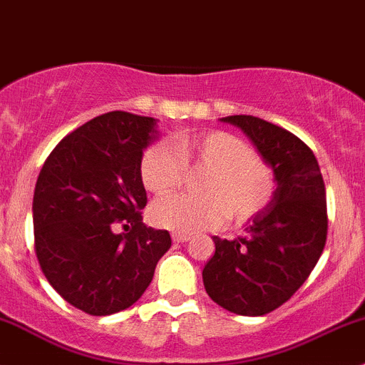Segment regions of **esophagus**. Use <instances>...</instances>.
Instances as JSON below:
<instances>
[{
	"label": "esophagus",
	"instance_id": "obj_1",
	"mask_svg": "<svg viewBox=\"0 0 365 365\" xmlns=\"http://www.w3.org/2000/svg\"><path fill=\"white\" fill-rule=\"evenodd\" d=\"M171 237H173V242H176V244H183V242L190 240L189 235H185V233H173Z\"/></svg>",
	"mask_w": 365,
	"mask_h": 365
}]
</instances>
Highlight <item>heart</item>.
Instances as JSON below:
<instances>
[{
  "label": "heart",
  "mask_w": 365,
  "mask_h": 365,
  "mask_svg": "<svg viewBox=\"0 0 365 365\" xmlns=\"http://www.w3.org/2000/svg\"><path fill=\"white\" fill-rule=\"evenodd\" d=\"M187 169H208L200 182L203 196L178 194L150 208L153 222L175 233L215 227L224 217L235 224L249 222L272 203L277 189L274 169L230 132L185 134L176 139V152L165 143H155L139 162L143 185L155 196L178 189Z\"/></svg>",
  "instance_id": "b5f03b06"
}]
</instances>
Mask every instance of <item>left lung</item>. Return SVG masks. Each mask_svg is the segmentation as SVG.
<instances>
[{
    "mask_svg": "<svg viewBox=\"0 0 365 365\" xmlns=\"http://www.w3.org/2000/svg\"><path fill=\"white\" fill-rule=\"evenodd\" d=\"M222 121L240 127L274 168L272 203L249 222L244 237L220 240L203 268L208 297L242 316L281 307L311 275L327 242L325 183L312 150L279 125L235 114Z\"/></svg>",
    "mask_w": 365,
    "mask_h": 365,
    "instance_id": "left-lung-1",
    "label": "left lung"
}]
</instances>
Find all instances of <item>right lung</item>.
I'll use <instances>...</instances> for the list:
<instances>
[{"label": "right lung", "instance_id": "add662e5", "mask_svg": "<svg viewBox=\"0 0 365 365\" xmlns=\"http://www.w3.org/2000/svg\"><path fill=\"white\" fill-rule=\"evenodd\" d=\"M155 120L127 111L93 118L49 153L33 194L35 254L49 284L73 307L109 316L130 307L171 247L165 230L141 222L139 176ZM121 225L127 234H116Z\"/></svg>", "mask_w": 365, "mask_h": 365}]
</instances>
